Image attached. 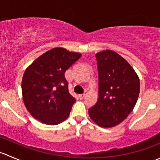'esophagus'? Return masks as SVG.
Segmentation results:
<instances>
[{"label": "esophagus", "instance_id": "obj_1", "mask_svg": "<svg viewBox=\"0 0 160 160\" xmlns=\"http://www.w3.org/2000/svg\"><path fill=\"white\" fill-rule=\"evenodd\" d=\"M85 96H86V94H85V93H81V94L78 95V97L80 99H83V98H85Z\"/></svg>", "mask_w": 160, "mask_h": 160}]
</instances>
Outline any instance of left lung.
Listing matches in <instances>:
<instances>
[{"instance_id": "left-lung-1", "label": "left lung", "mask_w": 160, "mask_h": 160, "mask_svg": "<svg viewBox=\"0 0 160 160\" xmlns=\"http://www.w3.org/2000/svg\"><path fill=\"white\" fill-rule=\"evenodd\" d=\"M95 56L99 97L88 113L97 125L111 128L120 124L133 110L139 94V79L130 64L115 52L107 49Z\"/></svg>"}]
</instances>
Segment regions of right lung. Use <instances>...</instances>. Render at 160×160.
<instances>
[{
    "mask_svg": "<svg viewBox=\"0 0 160 160\" xmlns=\"http://www.w3.org/2000/svg\"><path fill=\"white\" fill-rule=\"evenodd\" d=\"M81 56L63 48H54L25 70L22 96L32 117L49 125H58L69 117L76 99L69 92L65 72Z\"/></svg>",
    "mask_w": 160,
    "mask_h": 160,
    "instance_id": "add662e5",
    "label": "right lung"
}]
</instances>
